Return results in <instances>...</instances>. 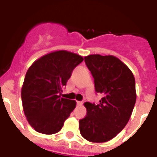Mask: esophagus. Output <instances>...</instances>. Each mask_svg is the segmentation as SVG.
<instances>
[{"instance_id": "obj_1", "label": "esophagus", "mask_w": 157, "mask_h": 157, "mask_svg": "<svg viewBox=\"0 0 157 157\" xmlns=\"http://www.w3.org/2000/svg\"><path fill=\"white\" fill-rule=\"evenodd\" d=\"M76 103H77L78 106H82V104H83L82 101H77Z\"/></svg>"}]
</instances>
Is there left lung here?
<instances>
[{"label": "left lung", "mask_w": 157, "mask_h": 157, "mask_svg": "<svg viewBox=\"0 0 157 157\" xmlns=\"http://www.w3.org/2000/svg\"><path fill=\"white\" fill-rule=\"evenodd\" d=\"M85 63L94 79L98 104L86 102L85 118L79 120L82 136L92 142L116 137L130 120L136 102L135 79L131 71L113 56L90 55Z\"/></svg>", "instance_id": "obj_1"}]
</instances>
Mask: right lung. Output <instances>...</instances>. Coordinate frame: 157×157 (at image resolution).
I'll return each mask as SVG.
<instances>
[{
	"label": "right lung",
	"mask_w": 157,
	"mask_h": 157,
	"mask_svg": "<svg viewBox=\"0 0 157 157\" xmlns=\"http://www.w3.org/2000/svg\"><path fill=\"white\" fill-rule=\"evenodd\" d=\"M83 61L79 55L61 50L51 52L29 67L22 87L24 114L36 131L59 132L74 110L76 102L62 98L72 71Z\"/></svg>",
	"instance_id": "1"
}]
</instances>
